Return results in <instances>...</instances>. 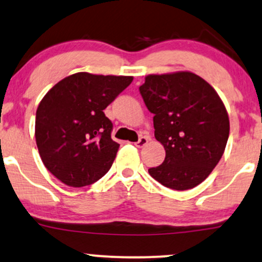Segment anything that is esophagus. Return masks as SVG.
Masks as SVG:
<instances>
[{"label":"esophagus","mask_w":262,"mask_h":262,"mask_svg":"<svg viewBox=\"0 0 262 262\" xmlns=\"http://www.w3.org/2000/svg\"><path fill=\"white\" fill-rule=\"evenodd\" d=\"M148 142H149V137L142 136V137L138 138V141L136 142V147H138V148H142V147L146 146Z\"/></svg>","instance_id":"1"}]
</instances>
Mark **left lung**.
<instances>
[{
  "label": "left lung",
  "instance_id": "8db88e82",
  "mask_svg": "<svg viewBox=\"0 0 262 262\" xmlns=\"http://www.w3.org/2000/svg\"><path fill=\"white\" fill-rule=\"evenodd\" d=\"M153 114L155 137L165 149L148 173L162 185L189 190L201 184L222 158L229 118L212 85L192 72L149 75L140 87Z\"/></svg>",
  "mask_w": 262,
  "mask_h": 262
}]
</instances>
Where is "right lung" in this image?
<instances>
[{
  "mask_svg": "<svg viewBox=\"0 0 262 262\" xmlns=\"http://www.w3.org/2000/svg\"><path fill=\"white\" fill-rule=\"evenodd\" d=\"M134 77L78 72L55 84L36 109L35 140L50 173L73 187L91 185L112 168L120 144L103 110Z\"/></svg>",
  "mask_w": 262,
  "mask_h": 262,
  "instance_id": "obj_1",
  "label": "right lung"
}]
</instances>
